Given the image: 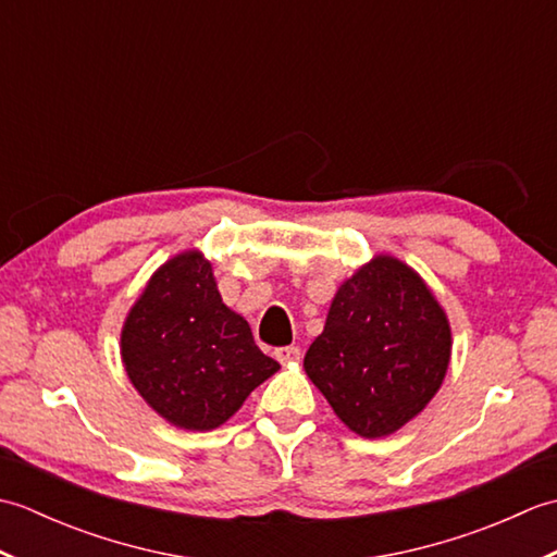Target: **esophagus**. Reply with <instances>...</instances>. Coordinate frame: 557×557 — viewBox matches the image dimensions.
<instances>
[{"label":"esophagus","instance_id":"1","mask_svg":"<svg viewBox=\"0 0 557 557\" xmlns=\"http://www.w3.org/2000/svg\"><path fill=\"white\" fill-rule=\"evenodd\" d=\"M275 359H277L280 363H294V361L301 359V349L294 347V345L280 347V349H275Z\"/></svg>","mask_w":557,"mask_h":557}]
</instances>
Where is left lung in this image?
<instances>
[{
    "label": "left lung",
    "mask_w": 557,
    "mask_h": 557,
    "mask_svg": "<svg viewBox=\"0 0 557 557\" xmlns=\"http://www.w3.org/2000/svg\"><path fill=\"white\" fill-rule=\"evenodd\" d=\"M449 351L447 315L419 272L375 256L339 285L304 369L349 431L383 437L441 389Z\"/></svg>",
    "instance_id": "1"
}]
</instances>
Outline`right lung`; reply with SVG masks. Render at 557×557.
I'll return each mask as SVG.
<instances>
[{
    "mask_svg": "<svg viewBox=\"0 0 557 557\" xmlns=\"http://www.w3.org/2000/svg\"><path fill=\"white\" fill-rule=\"evenodd\" d=\"M122 361L148 407L186 431L218 429L280 369L224 306L196 248L152 272L124 321Z\"/></svg>",
    "mask_w": 557,
    "mask_h": 557,
    "instance_id": "add662e5",
    "label": "right lung"
}]
</instances>
